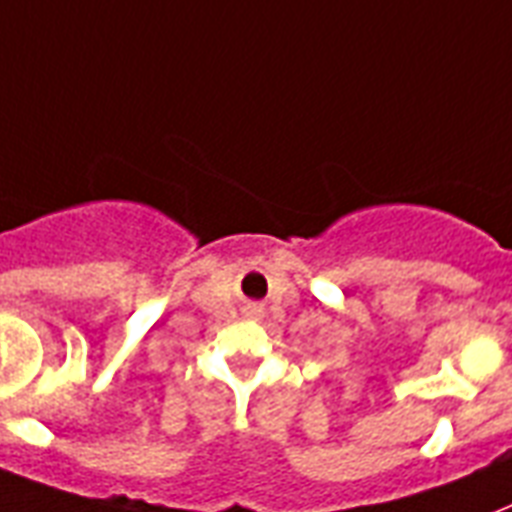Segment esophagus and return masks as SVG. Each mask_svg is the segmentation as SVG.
I'll return each instance as SVG.
<instances>
[{"instance_id":"34e87169","label":"esophagus","mask_w":512,"mask_h":512,"mask_svg":"<svg viewBox=\"0 0 512 512\" xmlns=\"http://www.w3.org/2000/svg\"><path fill=\"white\" fill-rule=\"evenodd\" d=\"M259 307H245V315H248V318H259Z\"/></svg>"}]
</instances>
